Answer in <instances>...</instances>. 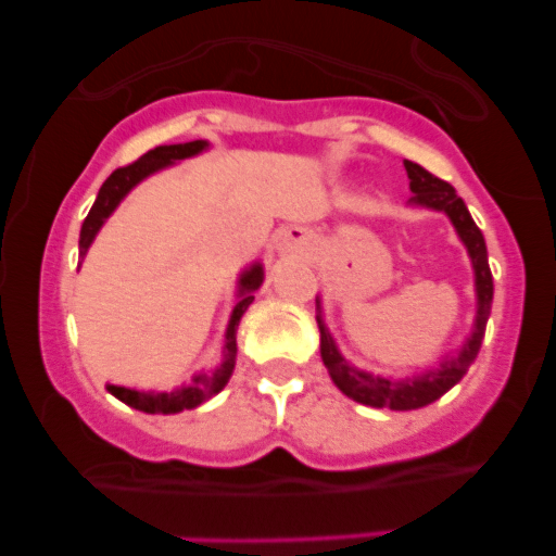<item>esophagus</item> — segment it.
I'll list each match as a JSON object with an SVG mask.
<instances>
[{"instance_id": "obj_1", "label": "esophagus", "mask_w": 556, "mask_h": 556, "mask_svg": "<svg viewBox=\"0 0 556 556\" xmlns=\"http://www.w3.org/2000/svg\"><path fill=\"white\" fill-rule=\"evenodd\" d=\"M306 239V231L304 228H288V233H285V244H299Z\"/></svg>"}]
</instances>
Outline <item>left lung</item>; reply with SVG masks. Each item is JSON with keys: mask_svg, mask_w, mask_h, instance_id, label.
<instances>
[{"mask_svg": "<svg viewBox=\"0 0 556 556\" xmlns=\"http://www.w3.org/2000/svg\"><path fill=\"white\" fill-rule=\"evenodd\" d=\"M408 174V188H412V199L408 206H419V210L444 212L450 223L457 231L459 242L465 244L473 266V288H476V317L473 330L468 339L454 350L452 355H444L439 366H430L425 371L412 374V377H382V374L363 371V368L352 366L341 350L336 346L333 336H330L328 325L323 319V301L317 299V325H319V355H323L325 368H328L333 384L344 392L352 401L363 403L371 408H392V412H412V408H422L428 403L439 401L444 392H450L459 379L468 374L470 363L476 361L484 341L486 319L492 309V271L490 261H486V244L481 237L479 226L470 217L468 206L459 199L457 190L444 179L433 177L428 169H422L414 161H403Z\"/></svg>", "mask_w": 556, "mask_h": 556, "instance_id": "8db88e82", "label": "left lung"}]
</instances>
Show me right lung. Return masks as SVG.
<instances>
[{
    "label": "right lung",
    "mask_w": 556,
    "mask_h": 556,
    "mask_svg": "<svg viewBox=\"0 0 556 556\" xmlns=\"http://www.w3.org/2000/svg\"><path fill=\"white\" fill-rule=\"evenodd\" d=\"M210 150V142L206 139H195V142H182V144H161V148L150 150L144 153L142 159L134 161V164L123 166V169H115L110 177L104 179V185L99 188L97 201H93L91 212L83 220L80 228V263L86 257L88 247L93 244L97 233L102 231V226L106 223V217L121 206V201L137 188L142 179H148L150 174L166 169V166L177 164V161L193 159V155L204 153ZM263 285V263L255 261L239 274L237 279V306H233L231 319H228L226 328V344H223V361L217 363V368L212 374H195L190 379V384L177 387L172 392H155V390H131V387H121V384H106V392L123 401L126 406L139 408L144 414H177L185 412V408H195L201 406L204 401H210L212 395L223 390L231 379L233 366H237V328L239 319L244 317L247 306L255 301V290Z\"/></svg>",
    "instance_id": "add662e5"
}]
</instances>
